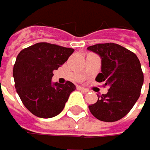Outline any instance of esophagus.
<instances>
[{
  "mask_svg": "<svg viewBox=\"0 0 150 150\" xmlns=\"http://www.w3.org/2000/svg\"><path fill=\"white\" fill-rule=\"evenodd\" d=\"M78 89L81 90V91H83V93H88V92H89L88 89H86V88H84V87H82V86H78Z\"/></svg>",
  "mask_w": 150,
  "mask_h": 150,
  "instance_id": "1",
  "label": "esophagus"
}]
</instances>
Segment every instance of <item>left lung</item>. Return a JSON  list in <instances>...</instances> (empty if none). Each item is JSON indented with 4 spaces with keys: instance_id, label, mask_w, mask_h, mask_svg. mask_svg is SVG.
<instances>
[{
    "instance_id": "8db88e82",
    "label": "left lung",
    "mask_w": 150,
    "mask_h": 150,
    "mask_svg": "<svg viewBox=\"0 0 150 150\" xmlns=\"http://www.w3.org/2000/svg\"><path fill=\"white\" fill-rule=\"evenodd\" d=\"M87 49L102 58V72L95 80L110 86L106 94L97 95L89 110L103 122H116L129 113L140 95L144 82L140 62L133 52L115 43L96 44Z\"/></svg>"
}]
</instances>
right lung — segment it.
Segmentation results:
<instances>
[{"instance_id":"add662e5","label":"right lung","mask_w":150,"mask_h":150,"mask_svg":"<svg viewBox=\"0 0 150 150\" xmlns=\"http://www.w3.org/2000/svg\"><path fill=\"white\" fill-rule=\"evenodd\" d=\"M74 49L40 42L22 49L13 67L15 88L24 106L39 118H52L65 107L76 85L52 83L53 71L58 69Z\"/></svg>"}]
</instances>
